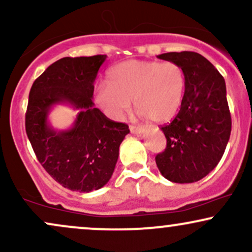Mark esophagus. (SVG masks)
Returning <instances> with one entry per match:
<instances>
[{
  "mask_svg": "<svg viewBox=\"0 0 252 252\" xmlns=\"http://www.w3.org/2000/svg\"><path fill=\"white\" fill-rule=\"evenodd\" d=\"M144 130H146V128H144V126H130V131H131L132 134H143Z\"/></svg>",
  "mask_w": 252,
  "mask_h": 252,
  "instance_id": "obj_1",
  "label": "esophagus"
}]
</instances>
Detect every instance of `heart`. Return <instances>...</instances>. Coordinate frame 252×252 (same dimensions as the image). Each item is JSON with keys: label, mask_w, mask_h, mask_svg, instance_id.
<instances>
[{"label": "heart", "mask_w": 252, "mask_h": 252, "mask_svg": "<svg viewBox=\"0 0 252 252\" xmlns=\"http://www.w3.org/2000/svg\"><path fill=\"white\" fill-rule=\"evenodd\" d=\"M109 84L99 83L94 99L106 116L120 121L129 111L131 99L140 116L166 123L175 117L184 102L186 74L179 63L126 60L108 73Z\"/></svg>", "instance_id": "1"}]
</instances>
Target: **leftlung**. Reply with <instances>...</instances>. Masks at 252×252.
Listing matches in <instances>:
<instances>
[{
    "label": "left lung",
    "mask_w": 252,
    "mask_h": 252,
    "mask_svg": "<svg viewBox=\"0 0 252 252\" xmlns=\"http://www.w3.org/2000/svg\"><path fill=\"white\" fill-rule=\"evenodd\" d=\"M158 58L184 68L186 92L180 111L161 128L167 147L156 155V166L172 182L199 181L216 168L230 138L225 80L206 58L195 52H169Z\"/></svg>",
    "instance_id": "left-lung-1"
}]
</instances>
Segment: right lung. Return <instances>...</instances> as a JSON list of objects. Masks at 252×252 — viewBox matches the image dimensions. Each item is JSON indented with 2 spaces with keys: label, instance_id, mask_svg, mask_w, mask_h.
Instances as JSON below:
<instances>
[{
  "label": "right lung",
  "instance_id": "obj_1",
  "mask_svg": "<svg viewBox=\"0 0 252 252\" xmlns=\"http://www.w3.org/2000/svg\"><path fill=\"white\" fill-rule=\"evenodd\" d=\"M106 56L66 57L32 85L26 132L37 160L65 189L89 193L108 184L129 126L109 120L92 102L94 80ZM65 103L80 111L71 128L54 129L50 110Z\"/></svg>",
  "mask_w": 252,
  "mask_h": 252
}]
</instances>
